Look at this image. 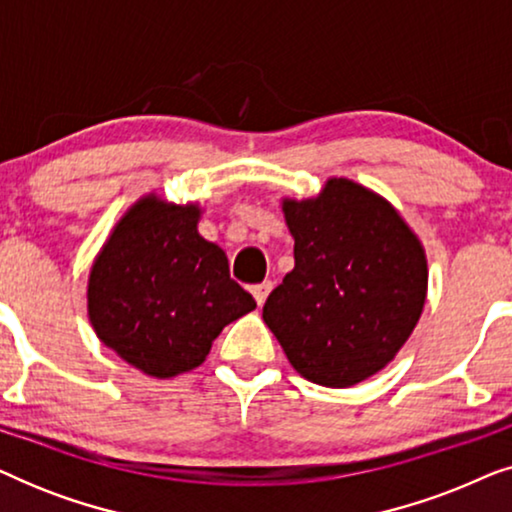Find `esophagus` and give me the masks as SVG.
<instances>
[{"mask_svg": "<svg viewBox=\"0 0 512 512\" xmlns=\"http://www.w3.org/2000/svg\"><path fill=\"white\" fill-rule=\"evenodd\" d=\"M270 291H272V282H263V284H256L254 289H251V293H254V298H256V303H258V307H263L265 305V300H268V296H270Z\"/></svg>", "mask_w": 512, "mask_h": 512, "instance_id": "esophagus-1", "label": "esophagus"}]
</instances>
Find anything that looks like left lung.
Masks as SVG:
<instances>
[{
  "mask_svg": "<svg viewBox=\"0 0 512 512\" xmlns=\"http://www.w3.org/2000/svg\"><path fill=\"white\" fill-rule=\"evenodd\" d=\"M296 268L263 321L286 359L321 387H354L387 368L415 331L429 291L426 251L401 212L347 177L312 198H282Z\"/></svg>",
  "mask_w": 512,
  "mask_h": 512,
  "instance_id": "left-lung-1",
  "label": "left lung"
}]
</instances>
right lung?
Instances as JSON below:
<instances>
[{"label": "right lung", "mask_w": 512, "mask_h": 512, "mask_svg": "<svg viewBox=\"0 0 512 512\" xmlns=\"http://www.w3.org/2000/svg\"><path fill=\"white\" fill-rule=\"evenodd\" d=\"M202 212L200 202L146 193L90 265L86 310L95 335L156 380L205 363L223 328L256 307L230 279L226 251L198 233Z\"/></svg>", "instance_id": "add662e5"}]
</instances>
